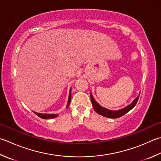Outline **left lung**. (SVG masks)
<instances>
[{"mask_svg":"<svg viewBox=\"0 0 161 161\" xmlns=\"http://www.w3.org/2000/svg\"><path fill=\"white\" fill-rule=\"evenodd\" d=\"M139 96H140V94L139 96H138L136 98H135L133 101L130 104V105L125 107L124 108L119 109V110H110L105 108H103V107L99 105V104L96 101L91 93V103H92L94 110H95L97 114H99L100 115L103 116H105V117H108V118L116 119V118L121 117V116L124 115L125 114H126L127 112H128L130 110L133 109L135 106V105H136L138 98H139Z\"/></svg>","mask_w":161,"mask_h":161,"instance_id":"left-lung-1","label":"left lung"}]
</instances>
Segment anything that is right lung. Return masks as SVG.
<instances>
[{"label": "right lung", "mask_w": 161, "mask_h": 161, "mask_svg": "<svg viewBox=\"0 0 161 161\" xmlns=\"http://www.w3.org/2000/svg\"><path fill=\"white\" fill-rule=\"evenodd\" d=\"M71 101V89L70 90V93H69V96H68V103H67V108H68L69 105H70V103ZM35 114L37 115L39 117L44 119H53L57 117L58 116L56 114H42V113H37L36 112H33Z\"/></svg>", "instance_id": "1"}]
</instances>
